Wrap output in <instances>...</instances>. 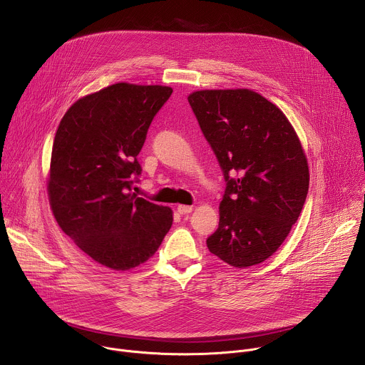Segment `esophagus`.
I'll list each match as a JSON object with an SVG mask.
<instances>
[{"instance_id":"obj_1","label":"esophagus","mask_w":365,"mask_h":365,"mask_svg":"<svg viewBox=\"0 0 365 365\" xmlns=\"http://www.w3.org/2000/svg\"><path fill=\"white\" fill-rule=\"evenodd\" d=\"M193 211V206L190 205H178V212L180 215H186V214H190Z\"/></svg>"}]
</instances>
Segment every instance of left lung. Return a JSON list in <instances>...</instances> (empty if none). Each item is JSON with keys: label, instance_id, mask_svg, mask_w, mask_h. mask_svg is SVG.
<instances>
[{"label": "left lung", "instance_id": "8db88e82", "mask_svg": "<svg viewBox=\"0 0 365 365\" xmlns=\"http://www.w3.org/2000/svg\"><path fill=\"white\" fill-rule=\"evenodd\" d=\"M187 101L227 180L207 250L237 269L263 263L283 244L306 200L302 143L283 111L251 89H202ZM235 171L239 178H230Z\"/></svg>", "mask_w": 365, "mask_h": 365}]
</instances>
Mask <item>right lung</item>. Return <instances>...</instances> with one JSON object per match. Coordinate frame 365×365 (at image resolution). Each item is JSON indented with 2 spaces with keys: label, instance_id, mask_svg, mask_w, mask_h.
<instances>
[{
  "label": "right lung",
  "instance_id": "right-lung-1",
  "mask_svg": "<svg viewBox=\"0 0 365 365\" xmlns=\"http://www.w3.org/2000/svg\"><path fill=\"white\" fill-rule=\"evenodd\" d=\"M173 89L118 82L79 98L58 127L47 195L62 231L95 263L130 270L173 224L169 206L131 193L147 130Z\"/></svg>",
  "mask_w": 365,
  "mask_h": 365
}]
</instances>
